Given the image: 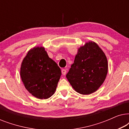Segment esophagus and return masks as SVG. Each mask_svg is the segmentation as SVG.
<instances>
[{
	"instance_id": "obj_1",
	"label": "esophagus",
	"mask_w": 129,
	"mask_h": 129,
	"mask_svg": "<svg viewBox=\"0 0 129 129\" xmlns=\"http://www.w3.org/2000/svg\"><path fill=\"white\" fill-rule=\"evenodd\" d=\"M66 72H67V71H66V69H61V73H62V74L63 75H65L66 74Z\"/></svg>"
}]
</instances>
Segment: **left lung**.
Masks as SVG:
<instances>
[{
  "label": "left lung",
  "instance_id": "1",
  "mask_svg": "<svg viewBox=\"0 0 129 129\" xmlns=\"http://www.w3.org/2000/svg\"><path fill=\"white\" fill-rule=\"evenodd\" d=\"M107 70L106 56L96 43L90 42L79 49L66 77L77 92L90 94L103 84Z\"/></svg>",
  "mask_w": 129,
  "mask_h": 129
}]
</instances>
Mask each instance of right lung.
<instances>
[{
    "label": "right lung",
    "instance_id": "add662e5",
    "mask_svg": "<svg viewBox=\"0 0 129 129\" xmlns=\"http://www.w3.org/2000/svg\"><path fill=\"white\" fill-rule=\"evenodd\" d=\"M61 75L57 63L42 47L29 50L21 65L20 76L26 89L40 99H48L54 94Z\"/></svg>",
    "mask_w": 129,
    "mask_h": 129
}]
</instances>
